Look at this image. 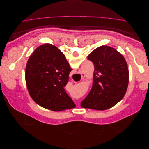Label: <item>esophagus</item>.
Returning <instances> with one entry per match:
<instances>
[{
    "label": "esophagus",
    "instance_id": "esophagus-1",
    "mask_svg": "<svg viewBox=\"0 0 149 149\" xmlns=\"http://www.w3.org/2000/svg\"><path fill=\"white\" fill-rule=\"evenodd\" d=\"M81 77H82V78H84L85 74H84V73H81ZM73 80H74H74H76V79H77V78H76V76H74H74H73Z\"/></svg>",
    "mask_w": 149,
    "mask_h": 149
}]
</instances>
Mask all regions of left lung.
Listing matches in <instances>:
<instances>
[{"instance_id": "1", "label": "left lung", "mask_w": 149, "mask_h": 149, "mask_svg": "<svg viewBox=\"0 0 149 149\" xmlns=\"http://www.w3.org/2000/svg\"><path fill=\"white\" fill-rule=\"evenodd\" d=\"M94 64L93 83L81 103L83 108L104 111L123 99L129 84V70L125 58L116 49L102 45L88 56Z\"/></svg>"}]
</instances>
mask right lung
Listing matches in <instances>:
<instances>
[{"mask_svg":"<svg viewBox=\"0 0 149 149\" xmlns=\"http://www.w3.org/2000/svg\"><path fill=\"white\" fill-rule=\"evenodd\" d=\"M72 69L65 55L53 45L35 49L26 65L25 81L30 96L42 107L61 111L76 107L64 87Z\"/></svg>","mask_w":149,"mask_h":149,"instance_id":"obj_1","label":"right lung"}]
</instances>
